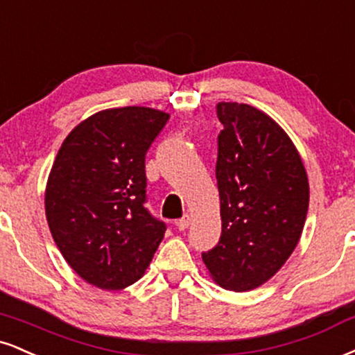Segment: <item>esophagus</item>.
<instances>
[{"label":"esophagus","mask_w":355,"mask_h":355,"mask_svg":"<svg viewBox=\"0 0 355 355\" xmlns=\"http://www.w3.org/2000/svg\"><path fill=\"white\" fill-rule=\"evenodd\" d=\"M190 221H191L190 216H189V215H185V216H183L182 220L175 221V225H177V228H178V230H182V232H183V230L189 228V226H190Z\"/></svg>","instance_id":"obj_1"}]
</instances>
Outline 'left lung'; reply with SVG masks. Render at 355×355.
Masks as SVG:
<instances>
[{
	"label": "left lung",
	"instance_id": "left-lung-1",
	"mask_svg": "<svg viewBox=\"0 0 355 355\" xmlns=\"http://www.w3.org/2000/svg\"><path fill=\"white\" fill-rule=\"evenodd\" d=\"M216 114L221 238L202 256L216 284L245 293L270 281L300 243L309 182L296 145L266 112L220 102Z\"/></svg>",
	"mask_w": 355,
	"mask_h": 355
}]
</instances>
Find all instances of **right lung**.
Returning a JSON list of instances; mask_svg holds the SVG:
<instances>
[{
	"label": "right lung",
	"instance_id": "obj_1",
	"mask_svg": "<svg viewBox=\"0 0 355 355\" xmlns=\"http://www.w3.org/2000/svg\"><path fill=\"white\" fill-rule=\"evenodd\" d=\"M170 114L104 109L59 148L44 191L46 220L66 263L85 283L119 291L144 276L165 225L145 210V153Z\"/></svg>",
	"mask_w": 355,
	"mask_h": 355
}]
</instances>
